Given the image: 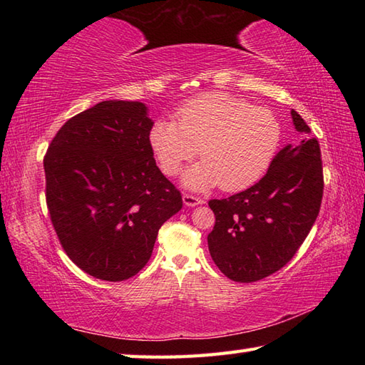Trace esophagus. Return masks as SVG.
I'll return each instance as SVG.
<instances>
[{
    "mask_svg": "<svg viewBox=\"0 0 365 365\" xmlns=\"http://www.w3.org/2000/svg\"><path fill=\"white\" fill-rule=\"evenodd\" d=\"M183 204L187 205V207H196V205H199V204H202L204 200L200 199V197H196V196H192V195H183Z\"/></svg>",
    "mask_w": 365,
    "mask_h": 365,
    "instance_id": "esophagus-1",
    "label": "esophagus"
}]
</instances>
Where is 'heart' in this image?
I'll use <instances>...</instances> for the list:
<instances>
[{
    "label": "heart",
    "instance_id": "1",
    "mask_svg": "<svg viewBox=\"0 0 365 365\" xmlns=\"http://www.w3.org/2000/svg\"><path fill=\"white\" fill-rule=\"evenodd\" d=\"M174 118L152 123L149 147L166 175L180 173L199 149L202 161L183 175L190 190L247 188L267 173L281 144V123L273 113L221 92L190 100Z\"/></svg>",
    "mask_w": 365,
    "mask_h": 365
}]
</instances>
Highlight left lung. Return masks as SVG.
<instances>
[{
    "label": "left lung",
    "instance_id": "1",
    "mask_svg": "<svg viewBox=\"0 0 365 365\" xmlns=\"http://www.w3.org/2000/svg\"><path fill=\"white\" fill-rule=\"evenodd\" d=\"M299 141L276 153L268 173L242 192L212 199L215 227L208 251L221 273L235 282H255L281 269L304 242L323 197L320 144L292 110Z\"/></svg>",
    "mask_w": 365,
    "mask_h": 365
}]
</instances>
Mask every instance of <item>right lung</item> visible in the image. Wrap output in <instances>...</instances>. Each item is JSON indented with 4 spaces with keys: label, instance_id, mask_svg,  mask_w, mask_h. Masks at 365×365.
Instances as JSON below:
<instances>
[{
    "label": "right lung",
    "instance_id": "obj_1",
    "mask_svg": "<svg viewBox=\"0 0 365 365\" xmlns=\"http://www.w3.org/2000/svg\"><path fill=\"white\" fill-rule=\"evenodd\" d=\"M152 123L144 103L105 100L68 119L43 158L59 242L76 267L102 281L141 271L160 227L183 205L155 163Z\"/></svg>",
    "mask_w": 365,
    "mask_h": 365
}]
</instances>
